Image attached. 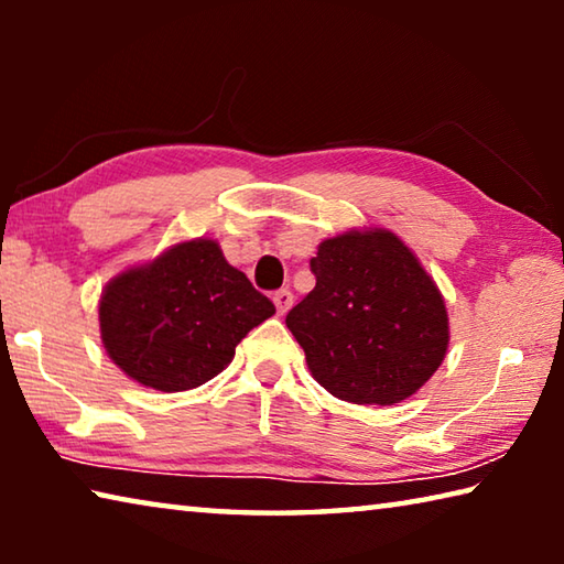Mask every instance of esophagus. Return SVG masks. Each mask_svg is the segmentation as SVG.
Segmentation results:
<instances>
[{
  "label": "esophagus",
  "instance_id": "1",
  "mask_svg": "<svg viewBox=\"0 0 564 564\" xmlns=\"http://www.w3.org/2000/svg\"><path fill=\"white\" fill-rule=\"evenodd\" d=\"M273 303H275V311H279V316H283V313L291 311L293 305V293L289 289H281L273 293Z\"/></svg>",
  "mask_w": 564,
  "mask_h": 564
}]
</instances>
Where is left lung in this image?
Masks as SVG:
<instances>
[{"instance_id":"obj_1","label":"left lung","mask_w":564,"mask_h":564,"mask_svg":"<svg viewBox=\"0 0 564 564\" xmlns=\"http://www.w3.org/2000/svg\"><path fill=\"white\" fill-rule=\"evenodd\" d=\"M316 289L285 326L311 376L358 405H393L441 368L451 328L435 281L395 234L348 231L311 259Z\"/></svg>"}]
</instances>
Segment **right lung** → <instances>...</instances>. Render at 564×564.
<instances>
[{
	"label": "right lung",
	"instance_id": "right-lung-1",
	"mask_svg": "<svg viewBox=\"0 0 564 564\" xmlns=\"http://www.w3.org/2000/svg\"><path fill=\"white\" fill-rule=\"evenodd\" d=\"M273 313L275 305L224 259L216 241L196 238L111 279L99 326L123 373L178 393L221 373L246 333Z\"/></svg>",
	"mask_w": 564,
	"mask_h": 564
}]
</instances>
